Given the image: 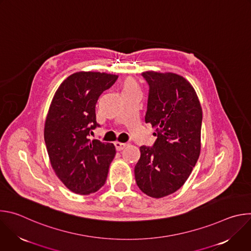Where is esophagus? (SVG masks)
Listing matches in <instances>:
<instances>
[{"label":"esophagus","mask_w":251,"mask_h":251,"mask_svg":"<svg viewBox=\"0 0 251 251\" xmlns=\"http://www.w3.org/2000/svg\"><path fill=\"white\" fill-rule=\"evenodd\" d=\"M114 145H115L117 151H122V150L126 147V143H121V142L116 141V142L114 143Z\"/></svg>","instance_id":"1"}]
</instances>
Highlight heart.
I'll list each match as a JSON object with an SVG mask.
<instances>
[{
	"label": "heart",
	"mask_w": 251,
	"mask_h": 251,
	"mask_svg": "<svg viewBox=\"0 0 251 251\" xmlns=\"http://www.w3.org/2000/svg\"><path fill=\"white\" fill-rule=\"evenodd\" d=\"M135 88H137V85H136L135 81L132 80V79H128L124 84L123 90H131V89H135Z\"/></svg>",
	"instance_id": "obj_1"
}]
</instances>
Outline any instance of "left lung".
<instances>
[{
  "label": "left lung",
  "instance_id": "obj_1",
  "mask_svg": "<svg viewBox=\"0 0 251 251\" xmlns=\"http://www.w3.org/2000/svg\"><path fill=\"white\" fill-rule=\"evenodd\" d=\"M149 84L146 123L156 128L153 147L141 146L135 166L139 189L160 199L180 189L201 153L202 111L192 84L173 73L145 71Z\"/></svg>",
  "mask_w": 251,
  "mask_h": 251
}]
</instances>
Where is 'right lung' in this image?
I'll return each instance as SVG.
<instances>
[{
	"label": "right lung",
	"instance_id": "add662e5",
	"mask_svg": "<svg viewBox=\"0 0 251 251\" xmlns=\"http://www.w3.org/2000/svg\"><path fill=\"white\" fill-rule=\"evenodd\" d=\"M118 75L79 71L57 88L47 115L45 142L51 167L63 185L78 195H90L104 186L116 150L112 143L90 140L99 126L95 105Z\"/></svg>",
	"mask_w": 251,
	"mask_h": 251
}]
</instances>
